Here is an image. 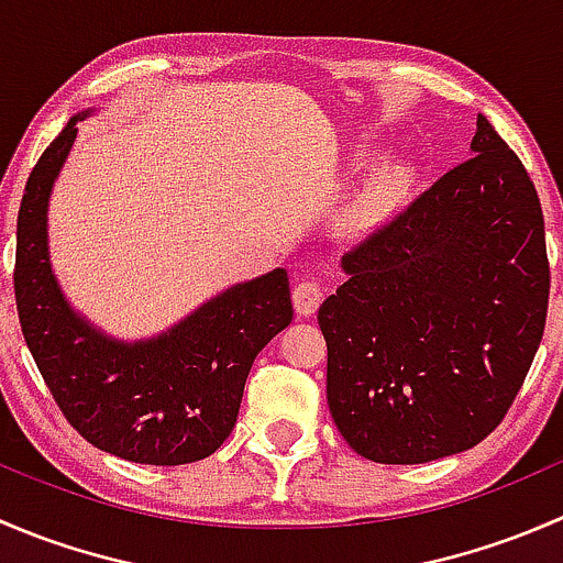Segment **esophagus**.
Segmentation results:
<instances>
[{
	"label": "esophagus",
	"mask_w": 563,
	"mask_h": 563,
	"mask_svg": "<svg viewBox=\"0 0 563 563\" xmlns=\"http://www.w3.org/2000/svg\"><path fill=\"white\" fill-rule=\"evenodd\" d=\"M291 299H294V310H297V316H302V318L313 316L318 310V305H321V299H323L321 283H318V280L297 283Z\"/></svg>",
	"instance_id": "esophagus-1"
}]
</instances>
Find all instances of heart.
I'll return each mask as SVG.
<instances>
[{
	"label": "heart",
	"instance_id": "1",
	"mask_svg": "<svg viewBox=\"0 0 563 563\" xmlns=\"http://www.w3.org/2000/svg\"><path fill=\"white\" fill-rule=\"evenodd\" d=\"M411 185V166L402 161H387L371 174L360 201H356V214L362 220H376L389 212Z\"/></svg>",
	"mask_w": 563,
	"mask_h": 563
}]
</instances>
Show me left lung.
<instances>
[{
	"mask_svg": "<svg viewBox=\"0 0 563 563\" xmlns=\"http://www.w3.org/2000/svg\"><path fill=\"white\" fill-rule=\"evenodd\" d=\"M318 308L327 402L373 463L471 450L501 424L544 332V218L523 163L485 117L471 157L340 261Z\"/></svg>",
	"mask_w": 563,
	"mask_h": 563,
	"instance_id": "obj_1",
	"label": "left lung"
}]
</instances>
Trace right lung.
<instances>
[{"label":"right lung","mask_w":563,"mask_h":563,"mask_svg":"<svg viewBox=\"0 0 563 563\" xmlns=\"http://www.w3.org/2000/svg\"><path fill=\"white\" fill-rule=\"evenodd\" d=\"M92 108L70 117L32 168L15 231L21 332L67 422L98 450L150 465L196 463L231 435L258 351L291 323L286 269L236 283L172 329L119 340L73 310L48 253L54 181Z\"/></svg>","instance_id":"1"}]
</instances>
